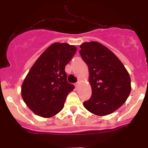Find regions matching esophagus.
<instances>
[{
    "mask_svg": "<svg viewBox=\"0 0 148 148\" xmlns=\"http://www.w3.org/2000/svg\"><path fill=\"white\" fill-rule=\"evenodd\" d=\"M79 84H80V83H79V82H77V83H75V88H78V86H79Z\"/></svg>",
    "mask_w": 148,
    "mask_h": 148,
    "instance_id": "esophagus-1",
    "label": "esophagus"
}]
</instances>
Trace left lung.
I'll use <instances>...</instances> for the list:
<instances>
[{"label": "left lung", "mask_w": 148, "mask_h": 148, "mask_svg": "<svg viewBox=\"0 0 148 148\" xmlns=\"http://www.w3.org/2000/svg\"><path fill=\"white\" fill-rule=\"evenodd\" d=\"M80 48L81 56L88 65L92 88L91 98L84 102V107L96 116L111 114L130 95V75L118 57L100 43H83Z\"/></svg>", "instance_id": "1"}]
</instances>
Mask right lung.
Instances as JSON below:
<instances>
[{"instance_id": "right-lung-1", "label": "right lung", "mask_w": 148, "mask_h": 148, "mask_svg": "<svg viewBox=\"0 0 148 148\" xmlns=\"http://www.w3.org/2000/svg\"><path fill=\"white\" fill-rule=\"evenodd\" d=\"M74 45L51 44L39 56L21 86V96L38 116L50 118L64 108L67 95L75 88L66 81L65 66L76 53Z\"/></svg>"}]
</instances>
